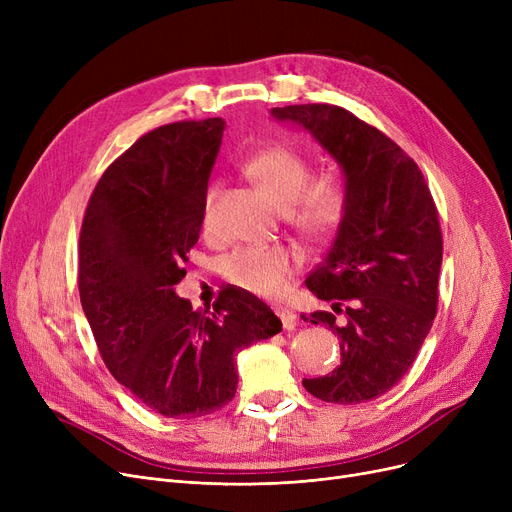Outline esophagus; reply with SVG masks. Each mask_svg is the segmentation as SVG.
<instances>
[{
    "label": "esophagus",
    "instance_id": "34e87169",
    "mask_svg": "<svg viewBox=\"0 0 512 512\" xmlns=\"http://www.w3.org/2000/svg\"><path fill=\"white\" fill-rule=\"evenodd\" d=\"M276 313H278V317L282 319V326H284L286 330H294V328H297V315H294L290 309L276 307Z\"/></svg>",
    "mask_w": 512,
    "mask_h": 512
}]
</instances>
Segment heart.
I'll use <instances>...</instances> for the list:
<instances>
[{"mask_svg":"<svg viewBox=\"0 0 512 512\" xmlns=\"http://www.w3.org/2000/svg\"><path fill=\"white\" fill-rule=\"evenodd\" d=\"M263 195L270 199L286 220L307 238H326L344 220L346 193L338 180H313L309 159L297 149L272 145L251 155L242 166ZM218 186L211 184L205 193L201 226L211 228V203ZM299 255L286 247L240 249L224 261L230 282L257 297H278L290 282Z\"/></svg>","mask_w":512,"mask_h":512,"instance_id":"obj_1","label":"heart"}]
</instances>
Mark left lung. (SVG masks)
<instances>
[{"mask_svg":"<svg viewBox=\"0 0 512 512\" xmlns=\"http://www.w3.org/2000/svg\"><path fill=\"white\" fill-rule=\"evenodd\" d=\"M270 114L307 130L344 176V220L305 280L332 303L309 319L338 336L340 365L303 386L338 405L373 400L409 371L436 317L442 232L432 193L405 151L344 107L307 103Z\"/></svg>","mask_w":512,"mask_h":512,"instance_id":"8db88e82","label":"left lung"}]
</instances>
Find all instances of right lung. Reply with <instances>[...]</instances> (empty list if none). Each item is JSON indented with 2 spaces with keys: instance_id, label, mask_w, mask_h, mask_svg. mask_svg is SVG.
I'll use <instances>...</instances> for the list:
<instances>
[{
  "instance_id": "obj_1",
  "label": "right lung",
  "mask_w": 512,
  "mask_h": 512,
  "mask_svg": "<svg viewBox=\"0 0 512 512\" xmlns=\"http://www.w3.org/2000/svg\"><path fill=\"white\" fill-rule=\"evenodd\" d=\"M226 122H174L141 137L103 172L78 242V290L114 378L164 417L193 419L234 398L236 353L282 330L247 290L213 311L176 294L201 232L207 182Z\"/></svg>"
}]
</instances>
